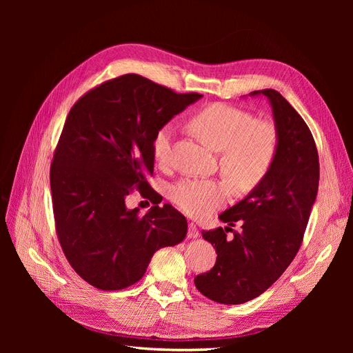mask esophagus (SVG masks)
Segmentation results:
<instances>
[{"label": "esophagus", "instance_id": "obj_1", "mask_svg": "<svg viewBox=\"0 0 353 353\" xmlns=\"http://www.w3.org/2000/svg\"><path fill=\"white\" fill-rule=\"evenodd\" d=\"M199 229H197V226L193 223H189V230H188V237L189 239H196V237H199Z\"/></svg>", "mask_w": 353, "mask_h": 353}]
</instances>
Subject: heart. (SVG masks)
Instances as JSON below:
<instances>
[{"label":"heart","mask_w":353,"mask_h":353,"mask_svg":"<svg viewBox=\"0 0 353 353\" xmlns=\"http://www.w3.org/2000/svg\"><path fill=\"white\" fill-rule=\"evenodd\" d=\"M190 125L203 141L220 152V170L234 189L252 190L272 169L279 144L277 130L272 123L256 120L242 108L216 103L199 111ZM173 137L172 124L160 127L153 137V154L161 165L172 160ZM170 199L181 212L200 219L225 205L229 188L216 179L186 177L173 184Z\"/></svg>","instance_id":"heart-1"}]
</instances>
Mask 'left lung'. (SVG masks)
<instances>
[{"label": "left lung", "mask_w": 353, "mask_h": 353, "mask_svg": "<svg viewBox=\"0 0 353 353\" xmlns=\"http://www.w3.org/2000/svg\"><path fill=\"white\" fill-rule=\"evenodd\" d=\"M269 99L279 144L268 176L219 219L229 228L203 230L214 245L213 269L194 277L197 290L223 305H240L261 296L292 263L303 242L319 188L316 143L305 120L279 91L250 92ZM236 221L243 232H234ZM234 237L227 239V232Z\"/></svg>", "instance_id": "8db88e82"}]
</instances>
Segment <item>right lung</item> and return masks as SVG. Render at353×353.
<instances>
[{
    "label": "right lung",
    "mask_w": 353,
    "mask_h": 353,
    "mask_svg": "<svg viewBox=\"0 0 353 353\" xmlns=\"http://www.w3.org/2000/svg\"><path fill=\"white\" fill-rule=\"evenodd\" d=\"M200 97L124 74L71 107L50 169L52 212L68 263L91 286L134 285L156 250L186 237V217L172 205L157 201L140 216L125 208V197L134 190L160 196L147 181L154 170L153 137Z\"/></svg>",
    "instance_id": "1"
}]
</instances>
